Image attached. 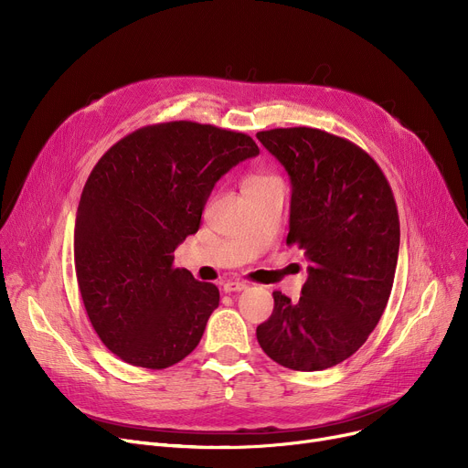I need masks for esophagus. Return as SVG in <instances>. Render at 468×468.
Returning a JSON list of instances; mask_svg holds the SVG:
<instances>
[{
	"instance_id": "obj_1",
	"label": "esophagus",
	"mask_w": 468,
	"mask_h": 468,
	"mask_svg": "<svg viewBox=\"0 0 468 468\" xmlns=\"http://www.w3.org/2000/svg\"><path fill=\"white\" fill-rule=\"evenodd\" d=\"M247 288V282H240V281H228L224 282V292L231 293V292H240Z\"/></svg>"
}]
</instances>
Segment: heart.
Segmentation results:
<instances>
[{
    "instance_id": "b5f03b06",
    "label": "heart",
    "mask_w": 468,
    "mask_h": 468,
    "mask_svg": "<svg viewBox=\"0 0 468 468\" xmlns=\"http://www.w3.org/2000/svg\"><path fill=\"white\" fill-rule=\"evenodd\" d=\"M271 180H277L273 176H250L247 182H244V187H252V186H260V184H267Z\"/></svg>"
}]
</instances>
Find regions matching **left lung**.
<instances>
[{"label": "left lung", "instance_id": "1", "mask_svg": "<svg viewBox=\"0 0 468 468\" xmlns=\"http://www.w3.org/2000/svg\"><path fill=\"white\" fill-rule=\"evenodd\" d=\"M256 136L288 172L286 244L309 261L300 300L273 292V313L256 337L290 370H326L364 346L387 307L400 249L395 195L379 165L351 140L311 127Z\"/></svg>", "mask_w": 468, "mask_h": 468}]
</instances>
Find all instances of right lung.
Returning <instances> with one entry per match:
<instances>
[{"mask_svg":"<svg viewBox=\"0 0 468 468\" xmlns=\"http://www.w3.org/2000/svg\"><path fill=\"white\" fill-rule=\"evenodd\" d=\"M258 154L244 133L168 121L121 138L94 165L73 260L89 321L121 360L163 370L199 346L219 290L175 267V250L199 229L214 184Z\"/></svg>","mask_w":468,"mask_h":468,"instance_id":"obj_1","label":"right lung"}]
</instances>
